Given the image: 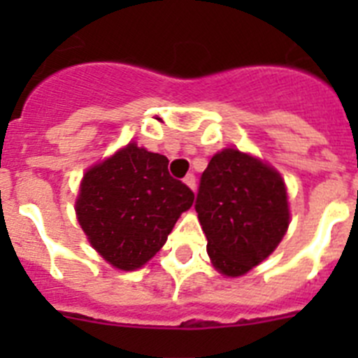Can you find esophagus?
I'll return each instance as SVG.
<instances>
[{
    "label": "esophagus",
    "mask_w": 358,
    "mask_h": 358,
    "mask_svg": "<svg viewBox=\"0 0 358 358\" xmlns=\"http://www.w3.org/2000/svg\"><path fill=\"white\" fill-rule=\"evenodd\" d=\"M182 181H185V185L188 186V188H192L195 192V186H197V181H195L194 173H188V176H186L185 179H182Z\"/></svg>",
    "instance_id": "34e87169"
}]
</instances>
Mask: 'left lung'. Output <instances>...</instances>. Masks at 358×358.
<instances>
[{"label":"left lung","instance_id":"obj_1","mask_svg":"<svg viewBox=\"0 0 358 358\" xmlns=\"http://www.w3.org/2000/svg\"><path fill=\"white\" fill-rule=\"evenodd\" d=\"M195 211L211 264L231 278L243 276L273 255L290 222L280 172L236 148L211 157L201 176Z\"/></svg>","mask_w":358,"mask_h":358}]
</instances>
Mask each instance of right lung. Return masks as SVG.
Returning a JSON list of instances; mask_svg holds the SVG:
<instances>
[{"mask_svg": "<svg viewBox=\"0 0 358 358\" xmlns=\"http://www.w3.org/2000/svg\"><path fill=\"white\" fill-rule=\"evenodd\" d=\"M194 192L169 173V159L129 143L91 166L75 211L94 251L120 271L143 267L169 238Z\"/></svg>", "mask_w": 358, "mask_h": 358, "instance_id": "right-lung-1", "label": "right lung"}]
</instances>
